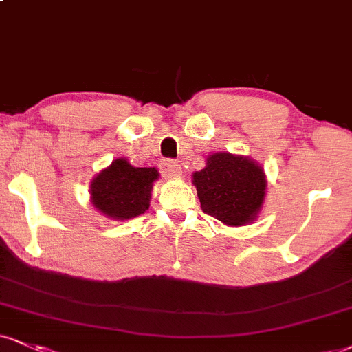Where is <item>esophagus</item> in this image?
I'll return each mask as SVG.
<instances>
[{
    "mask_svg": "<svg viewBox=\"0 0 352 352\" xmlns=\"http://www.w3.org/2000/svg\"><path fill=\"white\" fill-rule=\"evenodd\" d=\"M162 169L168 179H176V177H179V175H181L179 163L175 162V160H166V162H163Z\"/></svg>",
    "mask_w": 352,
    "mask_h": 352,
    "instance_id": "34e87169",
    "label": "esophagus"
}]
</instances>
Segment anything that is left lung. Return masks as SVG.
<instances>
[{
  "label": "left lung",
  "mask_w": 352,
  "mask_h": 352,
  "mask_svg": "<svg viewBox=\"0 0 352 352\" xmlns=\"http://www.w3.org/2000/svg\"><path fill=\"white\" fill-rule=\"evenodd\" d=\"M192 184L202 210L230 227H243L258 219L267 188L261 164L228 151L207 156L206 168L192 173Z\"/></svg>",
  "instance_id": "1"
}]
</instances>
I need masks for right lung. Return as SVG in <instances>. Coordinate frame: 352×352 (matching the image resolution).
<instances>
[{"mask_svg":"<svg viewBox=\"0 0 352 352\" xmlns=\"http://www.w3.org/2000/svg\"><path fill=\"white\" fill-rule=\"evenodd\" d=\"M158 177L156 168H135L124 156L117 158L91 181V204L111 220L135 219L148 210L153 183Z\"/></svg>","mask_w":352,"mask_h":352,"instance_id":"1","label":"right lung"}]
</instances>
